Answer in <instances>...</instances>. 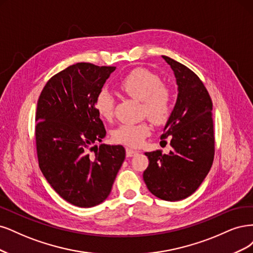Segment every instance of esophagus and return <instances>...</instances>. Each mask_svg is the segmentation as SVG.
I'll list each match as a JSON object with an SVG mask.
<instances>
[{"mask_svg":"<svg viewBox=\"0 0 253 253\" xmlns=\"http://www.w3.org/2000/svg\"><path fill=\"white\" fill-rule=\"evenodd\" d=\"M137 153H138V151H136V150L129 149V148L126 149V156H127V158H131V157L135 156V154H137Z\"/></svg>","mask_w":253,"mask_h":253,"instance_id":"obj_1","label":"esophagus"}]
</instances>
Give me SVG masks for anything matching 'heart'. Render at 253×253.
<instances>
[{
	"mask_svg": "<svg viewBox=\"0 0 253 253\" xmlns=\"http://www.w3.org/2000/svg\"><path fill=\"white\" fill-rule=\"evenodd\" d=\"M119 88L132 99L143 102V111L156 125L166 124L172 112V96L169 89L162 85L161 79L151 71L135 68L121 79ZM95 109L105 120L115 116V99L103 89L94 100ZM151 133V126L143 123H125L112 131L113 141L129 147H138Z\"/></svg>",
	"mask_w": 253,
	"mask_h": 253,
	"instance_id": "1",
	"label": "heart"
}]
</instances>
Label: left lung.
<instances>
[{
    "instance_id": "8db88e82",
    "label": "left lung",
    "mask_w": 253,
    "mask_h": 253,
    "mask_svg": "<svg viewBox=\"0 0 253 253\" xmlns=\"http://www.w3.org/2000/svg\"><path fill=\"white\" fill-rule=\"evenodd\" d=\"M174 72L177 99L161 138L172 149L146 152L149 165L143 178L157 198L174 202L197 190L212 166L214 131L212 101L200 78L185 65L162 55Z\"/></svg>"
}]
</instances>
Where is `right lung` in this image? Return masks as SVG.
<instances>
[{
  "instance_id": "obj_1",
  "label": "right lung",
  "mask_w": 253,
  "mask_h": 253,
  "mask_svg": "<svg viewBox=\"0 0 253 253\" xmlns=\"http://www.w3.org/2000/svg\"><path fill=\"white\" fill-rule=\"evenodd\" d=\"M115 70L91 63L71 65L48 81L38 101L40 169L54 191L78 207L107 199L125 160L122 145H94L106 135L94 100Z\"/></svg>"
}]
</instances>
